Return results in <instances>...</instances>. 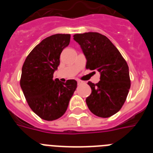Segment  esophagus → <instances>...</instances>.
Segmentation results:
<instances>
[{
	"label": "esophagus",
	"instance_id": "obj_1",
	"mask_svg": "<svg viewBox=\"0 0 153 153\" xmlns=\"http://www.w3.org/2000/svg\"><path fill=\"white\" fill-rule=\"evenodd\" d=\"M83 83H85L84 81H82V80H77V84H78V85L83 84Z\"/></svg>",
	"mask_w": 153,
	"mask_h": 153
}]
</instances>
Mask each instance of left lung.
I'll return each instance as SVG.
<instances>
[{
	"label": "left lung",
	"instance_id": "8db88e82",
	"mask_svg": "<svg viewBox=\"0 0 153 153\" xmlns=\"http://www.w3.org/2000/svg\"><path fill=\"white\" fill-rule=\"evenodd\" d=\"M86 59V68L100 74L98 83L89 81L92 93L86 105L94 115L107 118L122 108L130 88L129 67L120 51L106 36L88 32L74 35Z\"/></svg>",
	"mask_w": 153,
	"mask_h": 153
}]
</instances>
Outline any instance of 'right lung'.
Segmentation results:
<instances>
[{
	"label": "right lung",
	"mask_w": 153,
	"mask_h": 153,
	"mask_svg": "<svg viewBox=\"0 0 153 153\" xmlns=\"http://www.w3.org/2000/svg\"><path fill=\"white\" fill-rule=\"evenodd\" d=\"M70 34L50 36L42 40L27 56L22 67L21 87L30 109L39 117L52 121L67 111L77 83L53 79L60 65V53L69 45Z\"/></svg>",
	"instance_id": "1"
}]
</instances>
